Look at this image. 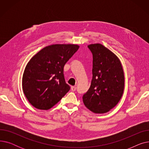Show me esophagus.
<instances>
[{"instance_id":"obj_1","label":"esophagus","mask_w":149,"mask_h":149,"mask_svg":"<svg viewBox=\"0 0 149 149\" xmlns=\"http://www.w3.org/2000/svg\"><path fill=\"white\" fill-rule=\"evenodd\" d=\"M76 89H77L76 86H71V90H72V91H76Z\"/></svg>"}]
</instances>
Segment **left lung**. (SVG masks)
Here are the masks:
<instances>
[{"label": "left lung", "mask_w": 149, "mask_h": 149, "mask_svg": "<svg viewBox=\"0 0 149 149\" xmlns=\"http://www.w3.org/2000/svg\"><path fill=\"white\" fill-rule=\"evenodd\" d=\"M93 55L91 86L83 96L84 104L95 113H104L121 100L124 89V74L119 58L100 43L89 45Z\"/></svg>", "instance_id": "obj_1"}]
</instances>
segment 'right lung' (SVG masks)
I'll return each instance as SVG.
<instances>
[{
	"label": "right lung",
	"mask_w": 149,
	"mask_h": 149,
	"mask_svg": "<svg viewBox=\"0 0 149 149\" xmlns=\"http://www.w3.org/2000/svg\"><path fill=\"white\" fill-rule=\"evenodd\" d=\"M80 48L74 44H55L38 51L27 63L22 77L23 93L30 104L48 110L69 91L63 68Z\"/></svg>",
	"instance_id": "add662e5"
}]
</instances>
